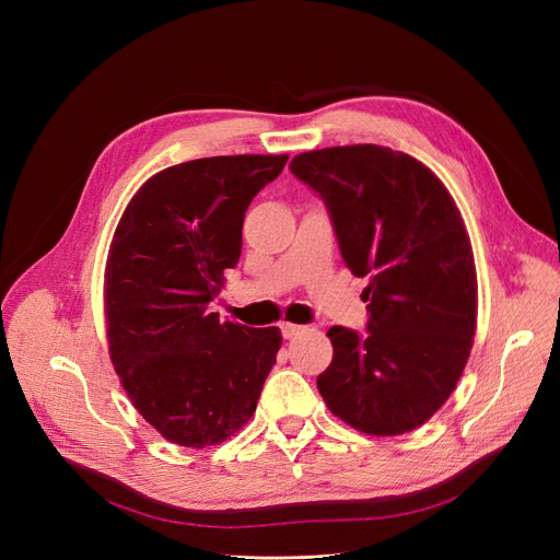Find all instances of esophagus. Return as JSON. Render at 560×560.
<instances>
[{"label":"esophagus","instance_id":"esophagus-1","mask_svg":"<svg viewBox=\"0 0 560 560\" xmlns=\"http://www.w3.org/2000/svg\"><path fill=\"white\" fill-rule=\"evenodd\" d=\"M281 334H283L285 340H292V338H298L300 334H304V327L292 325V322H283V325H281Z\"/></svg>","mask_w":560,"mask_h":560}]
</instances>
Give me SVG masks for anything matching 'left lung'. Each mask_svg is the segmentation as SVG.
<instances>
[{"label": "left lung", "instance_id": "8db88e82", "mask_svg": "<svg viewBox=\"0 0 560 560\" xmlns=\"http://www.w3.org/2000/svg\"><path fill=\"white\" fill-rule=\"evenodd\" d=\"M290 172L325 201L351 275L368 277V334L327 331L334 361L317 390L363 433L413 431L454 393L477 329L460 211L427 165L390 147H327L292 159Z\"/></svg>", "mask_w": 560, "mask_h": 560}]
</instances>
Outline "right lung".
I'll return each instance as SVG.
<instances>
[{"instance_id": "1", "label": "right lung", "mask_w": 560, "mask_h": 560, "mask_svg": "<svg viewBox=\"0 0 560 560\" xmlns=\"http://www.w3.org/2000/svg\"><path fill=\"white\" fill-rule=\"evenodd\" d=\"M281 156L172 165L133 195L104 275L106 336L122 388L165 440L203 450L254 416L281 331L222 322L209 304L243 249V220Z\"/></svg>"}]
</instances>
